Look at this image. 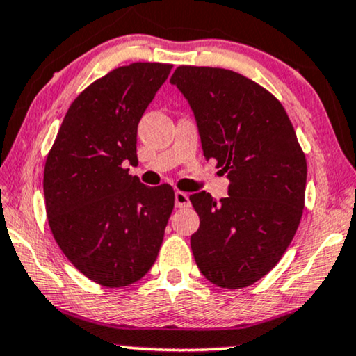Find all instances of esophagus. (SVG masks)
Returning a JSON list of instances; mask_svg holds the SVG:
<instances>
[{
    "label": "esophagus",
    "mask_w": 356,
    "mask_h": 356,
    "mask_svg": "<svg viewBox=\"0 0 356 356\" xmlns=\"http://www.w3.org/2000/svg\"><path fill=\"white\" fill-rule=\"evenodd\" d=\"M188 205H191V200H188L187 193L181 191L175 192V207H177V209H186Z\"/></svg>",
    "instance_id": "1"
}]
</instances>
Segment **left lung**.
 Listing matches in <instances>:
<instances>
[{
	"label": "left lung",
	"mask_w": 356,
	"mask_h": 356,
	"mask_svg": "<svg viewBox=\"0 0 356 356\" xmlns=\"http://www.w3.org/2000/svg\"><path fill=\"white\" fill-rule=\"evenodd\" d=\"M187 98L207 159L230 179L228 197L191 195L200 227L193 258L210 282L241 289L266 276L300 223L307 163L284 106L245 75L181 65L170 77Z\"/></svg>",
	"instance_id": "1"
}]
</instances>
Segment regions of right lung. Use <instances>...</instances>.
I'll return each mask as SVG.
<instances>
[{
    "mask_svg": "<svg viewBox=\"0 0 356 356\" xmlns=\"http://www.w3.org/2000/svg\"><path fill=\"white\" fill-rule=\"evenodd\" d=\"M170 64L134 62L88 85L72 102L44 168L49 227L83 276L123 287L149 271L174 209L169 184L147 187L138 164V123Z\"/></svg>",
    "mask_w": 356,
    "mask_h": 356,
    "instance_id": "obj_1",
    "label": "right lung"
}]
</instances>
